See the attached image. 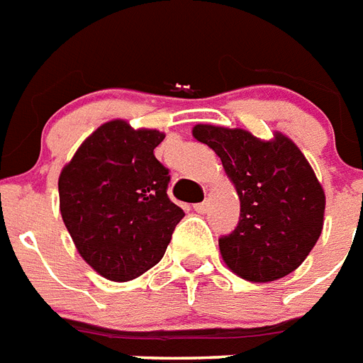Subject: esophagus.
Here are the masks:
<instances>
[{
    "label": "esophagus",
    "instance_id": "esophagus-1",
    "mask_svg": "<svg viewBox=\"0 0 363 363\" xmlns=\"http://www.w3.org/2000/svg\"><path fill=\"white\" fill-rule=\"evenodd\" d=\"M194 208H196L197 212H207V208H208V201L197 203V205H194Z\"/></svg>",
    "mask_w": 363,
    "mask_h": 363
}]
</instances>
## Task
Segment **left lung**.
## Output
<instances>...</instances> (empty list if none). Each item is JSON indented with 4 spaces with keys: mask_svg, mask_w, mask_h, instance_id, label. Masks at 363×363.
Returning <instances> with one entry per match:
<instances>
[{
    "mask_svg": "<svg viewBox=\"0 0 363 363\" xmlns=\"http://www.w3.org/2000/svg\"><path fill=\"white\" fill-rule=\"evenodd\" d=\"M237 188L240 220L220 252L242 279L267 284L304 263L325 223V190L298 147L284 134L263 141L242 128L196 125Z\"/></svg>",
    "mask_w": 363,
    "mask_h": 363,
    "instance_id": "left-lung-1",
    "label": "left lung"
}]
</instances>
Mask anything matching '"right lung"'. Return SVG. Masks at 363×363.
Returning <instances> with one entry per match:
<instances>
[{
	"label": "right lung",
	"mask_w": 363,
	"mask_h": 363,
	"mask_svg": "<svg viewBox=\"0 0 363 363\" xmlns=\"http://www.w3.org/2000/svg\"><path fill=\"white\" fill-rule=\"evenodd\" d=\"M166 134L115 119L79 145L59 175V208L84 261L128 281L166 253L184 212L167 197L169 169L155 149Z\"/></svg>",
	"instance_id": "right-lung-1"
}]
</instances>
